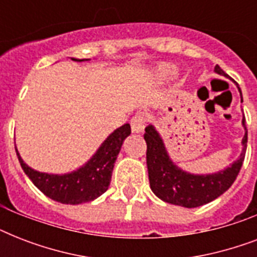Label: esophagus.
Segmentation results:
<instances>
[{
	"label": "esophagus",
	"instance_id": "34e87169",
	"mask_svg": "<svg viewBox=\"0 0 257 257\" xmlns=\"http://www.w3.org/2000/svg\"><path fill=\"white\" fill-rule=\"evenodd\" d=\"M145 122H147V118H145L144 114L141 113H137L136 116L133 117L131 120V126H132V132L135 133H141L145 128Z\"/></svg>",
	"mask_w": 257,
	"mask_h": 257
}]
</instances>
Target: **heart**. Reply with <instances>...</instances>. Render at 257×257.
Instances as JSON below:
<instances>
[{
  "instance_id": "heart-1",
  "label": "heart",
  "mask_w": 257,
  "mask_h": 257,
  "mask_svg": "<svg viewBox=\"0 0 257 257\" xmlns=\"http://www.w3.org/2000/svg\"><path fill=\"white\" fill-rule=\"evenodd\" d=\"M175 74H176L175 66L169 65V64H161V65H159L156 69H155L153 76H155V78H156L157 81L164 82L171 80Z\"/></svg>"
}]
</instances>
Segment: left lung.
<instances>
[{
  "label": "left lung",
  "instance_id": "obj_1",
  "mask_svg": "<svg viewBox=\"0 0 257 257\" xmlns=\"http://www.w3.org/2000/svg\"><path fill=\"white\" fill-rule=\"evenodd\" d=\"M215 73L229 78L219 65L215 66ZM241 96V89L237 86ZM243 102V96H241ZM244 133L241 140V153L239 159L229 167L213 173H191L184 171L173 163L165 148L164 140L155 125L145 128L144 139L147 141V167L151 189L165 203L185 208H196L208 204L221 196L239 175L247 151V126L245 117L241 120Z\"/></svg>",
  "mask_w": 257,
  "mask_h": 257
}]
</instances>
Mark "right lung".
I'll use <instances>...</instances> for the list:
<instances>
[{
    "mask_svg": "<svg viewBox=\"0 0 257 257\" xmlns=\"http://www.w3.org/2000/svg\"><path fill=\"white\" fill-rule=\"evenodd\" d=\"M73 61H89L88 58H72ZM131 135V125L124 124L114 129L98 147L85 164L68 173H46L30 168L21 155L17 152L18 160L25 175L40 191L54 201L77 205L89 203L100 197L109 188L116 159L121 151L122 143Z\"/></svg>",
    "mask_w": 257,
    "mask_h": 257,
    "instance_id": "1",
    "label": "right lung"
}]
</instances>
